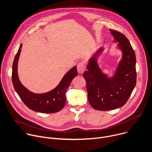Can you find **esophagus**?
<instances>
[{
  "instance_id": "1",
  "label": "esophagus",
  "mask_w": 152,
  "mask_h": 152,
  "mask_svg": "<svg viewBox=\"0 0 152 152\" xmlns=\"http://www.w3.org/2000/svg\"><path fill=\"white\" fill-rule=\"evenodd\" d=\"M86 65L83 62H80L77 65V71L79 74H83L86 70Z\"/></svg>"
}]
</instances>
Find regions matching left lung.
<instances>
[{"mask_svg": "<svg viewBox=\"0 0 152 152\" xmlns=\"http://www.w3.org/2000/svg\"><path fill=\"white\" fill-rule=\"evenodd\" d=\"M114 42L122 52V58L111 77L104 74L98 64L102 47L90 57L87 71L83 73L86 81L88 102L94 109L100 111L114 110L124 106L136 85V57L128 38L122 33L110 29Z\"/></svg>", "mask_w": 152, "mask_h": 152, "instance_id": "8db88e82", "label": "left lung"}]
</instances>
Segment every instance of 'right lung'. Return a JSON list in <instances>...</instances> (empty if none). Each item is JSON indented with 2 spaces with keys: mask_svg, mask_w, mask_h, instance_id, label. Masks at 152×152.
<instances>
[{
  "mask_svg": "<svg viewBox=\"0 0 152 152\" xmlns=\"http://www.w3.org/2000/svg\"><path fill=\"white\" fill-rule=\"evenodd\" d=\"M22 44L16 54L12 65V81L16 92L30 110L43 113H54L61 110L66 102V93L72 80L77 75V66L71 69L53 90L44 94H35L29 91L20 82L18 75V62Z\"/></svg>",
  "mask_w": 152,
  "mask_h": 152,
  "instance_id": "obj_1",
  "label": "right lung"
}]
</instances>
